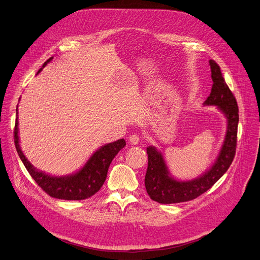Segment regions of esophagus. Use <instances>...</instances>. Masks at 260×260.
Here are the masks:
<instances>
[{
  "mask_svg": "<svg viewBox=\"0 0 260 260\" xmlns=\"http://www.w3.org/2000/svg\"><path fill=\"white\" fill-rule=\"evenodd\" d=\"M129 143L131 144H133V145H136V144H138L140 142V137L138 136V135H136V134H134V135H132L131 137H129Z\"/></svg>",
  "mask_w": 260,
  "mask_h": 260,
  "instance_id": "obj_1",
  "label": "esophagus"
}]
</instances>
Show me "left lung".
<instances>
[{
	"label": "left lung",
	"mask_w": 260,
	"mask_h": 260,
	"mask_svg": "<svg viewBox=\"0 0 260 260\" xmlns=\"http://www.w3.org/2000/svg\"><path fill=\"white\" fill-rule=\"evenodd\" d=\"M209 64L213 84L204 106L217 107L227 119V132L222 146L213 165L204 175L190 181H178L172 178L162 152L153 146H148L145 188L150 199L160 204H175L197 199L222 177L234 159L239 119L237 102L222 77L219 66L212 59L209 60Z\"/></svg>",
	"instance_id": "8db88e82"
}]
</instances>
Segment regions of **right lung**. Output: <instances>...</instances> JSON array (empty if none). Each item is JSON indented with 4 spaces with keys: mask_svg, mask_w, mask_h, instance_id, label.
I'll use <instances>...</instances> for the list:
<instances>
[{
    "mask_svg": "<svg viewBox=\"0 0 260 260\" xmlns=\"http://www.w3.org/2000/svg\"><path fill=\"white\" fill-rule=\"evenodd\" d=\"M52 58L53 57L49 58L43 64V68L46 67V64L51 61ZM43 68L40 69L39 73L43 70ZM17 126H19V121H17L16 117L13 132L14 144L16 151L19 153L26 169L28 170L32 179L37 182V184L47 194L59 200L80 201L91 198L96 192H98L107 179L110 164L115 158V155L126 145L124 139H120L103 145L91 155L88 162L75 174L64 177H53L33 167V165L27 160L20 147L19 127Z\"/></svg>",
    "mask_w": 260,
    "mask_h": 260,
    "instance_id": "1",
    "label": "right lung"
}]
</instances>
